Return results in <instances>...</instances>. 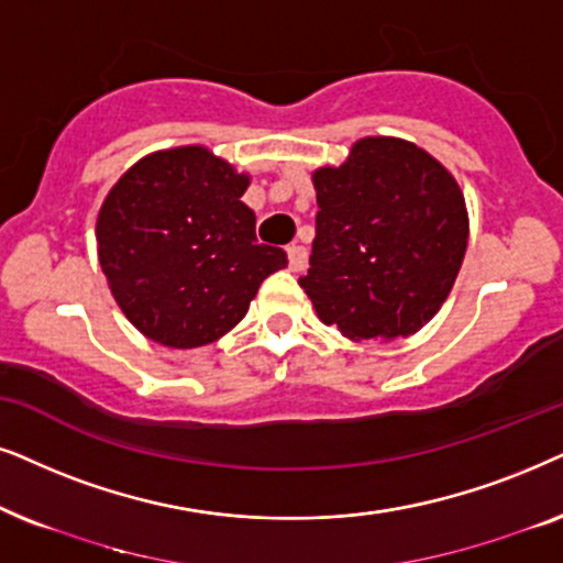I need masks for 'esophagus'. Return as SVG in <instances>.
<instances>
[{"mask_svg":"<svg viewBox=\"0 0 563 563\" xmlns=\"http://www.w3.org/2000/svg\"><path fill=\"white\" fill-rule=\"evenodd\" d=\"M306 262H309V252H306V246L290 244L288 246V267L294 269V273H301V269L306 267Z\"/></svg>","mask_w":563,"mask_h":563,"instance_id":"esophagus-1","label":"esophagus"}]
</instances>
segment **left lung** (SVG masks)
Listing matches in <instances>:
<instances>
[{"label": "left lung", "instance_id": "obj_1", "mask_svg": "<svg viewBox=\"0 0 563 563\" xmlns=\"http://www.w3.org/2000/svg\"><path fill=\"white\" fill-rule=\"evenodd\" d=\"M317 236L301 288L350 340L422 329L451 294L468 244L451 172L404 139L355 141L347 162L313 172Z\"/></svg>", "mask_w": 563, "mask_h": 563}]
</instances>
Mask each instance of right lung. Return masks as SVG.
<instances>
[{
	"label": "right lung",
	"mask_w": 563,
	"mask_h": 563,
	"mask_svg": "<svg viewBox=\"0 0 563 563\" xmlns=\"http://www.w3.org/2000/svg\"><path fill=\"white\" fill-rule=\"evenodd\" d=\"M246 185L206 146L148 154L112 185L97 257L120 311L148 340L177 350L216 342L288 265L280 246L257 242Z\"/></svg>",
	"instance_id": "add662e5"
}]
</instances>
